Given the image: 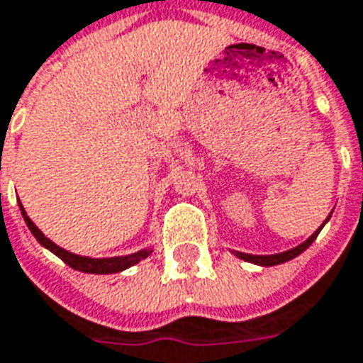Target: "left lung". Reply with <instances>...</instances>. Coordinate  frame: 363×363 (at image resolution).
Returning <instances> with one entry per match:
<instances>
[{
  "mask_svg": "<svg viewBox=\"0 0 363 363\" xmlns=\"http://www.w3.org/2000/svg\"><path fill=\"white\" fill-rule=\"evenodd\" d=\"M331 217V216H329ZM329 217L325 219L323 225L327 221H329ZM323 225L319 227L313 235L308 238V240H304L302 244H298L296 248H291L286 250V252H281V254H271V256H254V254H244V252H233L236 257H240V259H244V262H250V264H256V265H262V267H271V265H279V264H284V262H289V259H292V257L300 256L302 252H304L306 248H310V244L318 238L319 230L323 229Z\"/></svg>",
  "mask_w": 363,
  "mask_h": 363,
  "instance_id": "1",
  "label": "left lung"
}]
</instances>
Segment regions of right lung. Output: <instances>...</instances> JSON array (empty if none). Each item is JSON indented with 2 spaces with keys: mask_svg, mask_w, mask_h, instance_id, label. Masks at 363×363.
<instances>
[{
  "mask_svg": "<svg viewBox=\"0 0 363 363\" xmlns=\"http://www.w3.org/2000/svg\"><path fill=\"white\" fill-rule=\"evenodd\" d=\"M18 208H21V213L24 217V223L28 225V229L34 236H36V240H38L44 248H48L50 252H53L55 256L61 257L63 262H65L69 267L77 271H82V273H94V275H107V273H119V271H125L128 267H133L142 259H146L150 254H152V250L144 248L140 252H134V254H128V256H117V257H86V256H79V254H72L69 250L61 248L55 242H52L48 236L42 233V230L32 223V219L26 216V211H24L23 203L18 202Z\"/></svg>",
  "mask_w": 363,
  "mask_h": 363,
  "instance_id": "add662e5",
  "label": "right lung"
}]
</instances>
